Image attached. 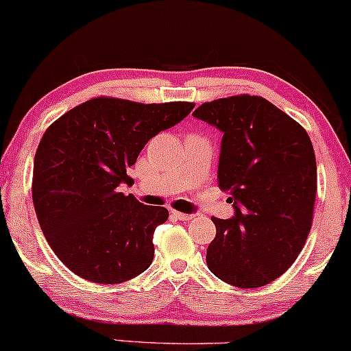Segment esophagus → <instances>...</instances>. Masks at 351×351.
I'll return each instance as SVG.
<instances>
[{"label": "esophagus", "instance_id": "obj_1", "mask_svg": "<svg viewBox=\"0 0 351 351\" xmlns=\"http://www.w3.org/2000/svg\"><path fill=\"white\" fill-rule=\"evenodd\" d=\"M172 215L179 220H192L195 217L194 214H184V212H177V210H172Z\"/></svg>", "mask_w": 351, "mask_h": 351}]
</instances>
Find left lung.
I'll return each mask as SVG.
<instances>
[{
	"mask_svg": "<svg viewBox=\"0 0 351 351\" xmlns=\"http://www.w3.org/2000/svg\"><path fill=\"white\" fill-rule=\"evenodd\" d=\"M192 116L222 132L217 179L234 204L230 219L212 217L208 270L240 289L267 285L308 237L317 194L312 141L277 106L249 94L206 102Z\"/></svg>",
	"mask_w": 351,
	"mask_h": 351,
	"instance_id": "1",
	"label": "left lung"
}]
</instances>
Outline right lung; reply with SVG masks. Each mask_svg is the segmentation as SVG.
I'll list each match as a JSON object with an SVG mask.
<instances>
[{
    "label": "right lung",
    "instance_id": "1",
    "mask_svg": "<svg viewBox=\"0 0 351 351\" xmlns=\"http://www.w3.org/2000/svg\"><path fill=\"white\" fill-rule=\"evenodd\" d=\"M194 106L96 97L45 132L34 156V210L49 247L77 277L112 285L149 269L154 230L169 210L144 206L121 187L134 184L128 169L149 139Z\"/></svg>",
    "mask_w": 351,
    "mask_h": 351
}]
</instances>
